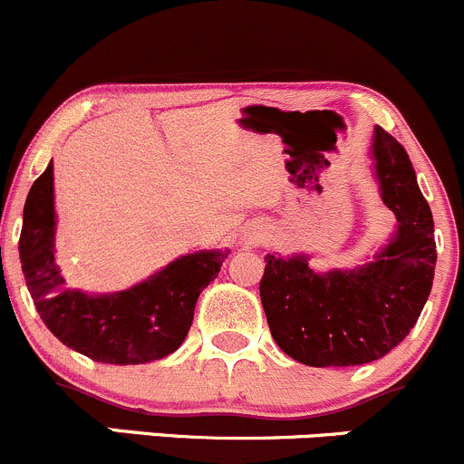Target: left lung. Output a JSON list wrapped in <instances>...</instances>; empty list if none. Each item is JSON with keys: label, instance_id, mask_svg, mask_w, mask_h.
<instances>
[{"label": "left lung", "instance_id": "8db88e82", "mask_svg": "<svg viewBox=\"0 0 464 464\" xmlns=\"http://www.w3.org/2000/svg\"><path fill=\"white\" fill-rule=\"evenodd\" d=\"M382 199L397 219L392 240L357 269L316 274L307 256H266L260 301L285 354L314 368L362 366L406 339L431 294L433 215L404 145L386 130L372 134Z\"/></svg>", "mask_w": 464, "mask_h": 464}]
</instances>
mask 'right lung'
Here are the masks:
<instances>
[{
	"instance_id": "obj_1",
	"label": "right lung",
	"mask_w": 464,
	"mask_h": 464,
	"mask_svg": "<svg viewBox=\"0 0 464 464\" xmlns=\"http://www.w3.org/2000/svg\"><path fill=\"white\" fill-rule=\"evenodd\" d=\"M53 166L31 186L20 262L35 310L67 348L101 363L134 366L168 357L193 325L195 303L228 251L181 256L125 292L89 296L67 287L53 256Z\"/></svg>"
}]
</instances>
